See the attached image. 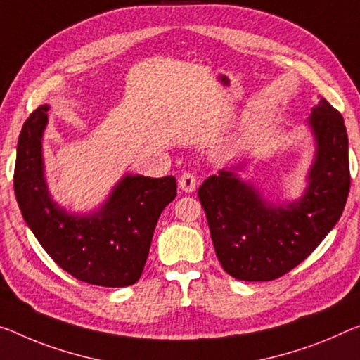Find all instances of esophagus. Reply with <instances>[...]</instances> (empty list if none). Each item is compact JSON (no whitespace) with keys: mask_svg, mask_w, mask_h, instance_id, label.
I'll use <instances>...</instances> for the list:
<instances>
[{"mask_svg":"<svg viewBox=\"0 0 360 360\" xmlns=\"http://www.w3.org/2000/svg\"><path fill=\"white\" fill-rule=\"evenodd\" d=\"M196 185H198V180H196V175L193 172H184L179 176V186L184 190L185 193H193L196 190Z\"/></svg>","mask_w":360,"mask_h":360,"instance_id":"34e87169","label":"esophagus"}]
</instances>
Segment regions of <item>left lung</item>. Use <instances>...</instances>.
<instances>
[{
    "mask_svg": "<svg viewBox=\"0 0 360 360\" xmlns=\"http://www.w3.org/2000/svg\"><path fill=\"white\" fill-rule=\"evenodd\" d=\"M315 159L304 195L288 204L267 201L233 169L199 186L214 250L229 275L270 281L301 264L338 222L349 195V154L342 115L322 98L307 120Z\"/></svg>",
    "mask_w": 360,
    "mask_h": 360,
    "instance_id": "obj_1",
    "label": "left lung"
}]
</instances>
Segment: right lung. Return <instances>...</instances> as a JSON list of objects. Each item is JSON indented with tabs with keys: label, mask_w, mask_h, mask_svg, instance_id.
Returning <instances> with one entry per match:
<instances>
[{
	"label": "right lung",
	"mask_w": 360,
	"mask_h": 360,
	"mask_svg": "<svg viewBox=\"0 0 360 360\" xmlns=\"http://www.w3.org/2000/svg\"><path fill=\"white\" fill-rule=\"evenodd\" d=\"M49 106L37 108L18 141L14 193L22 217L60 269L90 285L122 288L145 269L158 219L176 196L175 176L125 175L98 211L72 214L53 201L43 167Z\"/></svg>",
	"instance_id": "right-lung-1"
}]
</instances>
